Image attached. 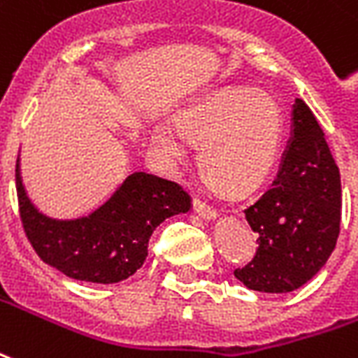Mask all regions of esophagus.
I'll use <instances>...</instances> for the list:
<instances>
[{"label": "esophagus", "mask_w": 358, "mask_h": 358, "mask_svg": "<svg viewBox=\"0 0 358 358\" xmlns=\"http://www.w3.org/2000/svg\"><path fill=\"white\" fill-rule=\"evenodd\" d=\"M193 210L199 214L201 218H205V220H216L220 216V213L214 208V206L206 205L205 201H201V199H193Z\"/></svg>", "instance_id": "34e87169"}]
</instances>
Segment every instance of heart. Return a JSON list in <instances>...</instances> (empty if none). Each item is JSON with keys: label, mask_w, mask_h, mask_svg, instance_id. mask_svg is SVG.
<instances>
[{"label": "heart", "mask_w": 358, "mask_h": 358, "mask_svg": "<svg viewBox=\"0 0 358 358\" xmlns=\"http://www.w3.org/2000/svg\"><path fill=\"white\" fill-rule=\"evenodd\" d=\"M282 112L273 96L222 89L178 113L176 127L159 125L155 144L172 161H184L187 144H201L206 182L227 195H246L269 178L282 148Z\"/></svg>", "instance_id": "heart-1"}]
</instances>
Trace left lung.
I'll return each mask as SVG.
<instances>
[{"label":"left lung","instance_id":"1","mask_svg":"<svg viewBox=\"0 0 358 358\" xmlns=\"http://www.w3.org/2000/svg\"><path fill=\"white\" fill-rule=\"evenodd\" d=\"M258 237L250 264L235 277L250 290L292 292L327 264L340 235V171L309 106L296 98L292 136L279 174L260 199L245 208Z\"/></svg>","mask_w":358,"mask_h":358}]
</instances>
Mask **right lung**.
I'll return each mask as SVG.
<instances>
[{
	"mask_svg": "<svg viewBox=\"0 0 358 358\" xmlns=\"http://www.w3.org/2000/svg\"><path fill=\"white\" fill-rule=\"evenodd\" d=\"M17 197L24 233L39 258L66 277L98 285H112L136 273L155 227L192 208V197L180 184L132 172L89 216L49 218L28 199L18 159Z\"/></svg>",
	"mask_w": 358,
	"mask_h": 358,
	"instance_id": "obj_1",
	"label": "right lung"
}]
</instances>
